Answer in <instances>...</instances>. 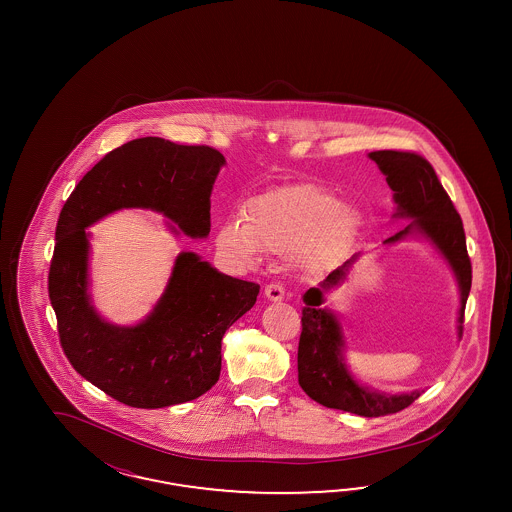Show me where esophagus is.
Returning <instances> with one entry per match:
<instances>
[{
    "label": "esophagus",
    "instance_id": "34e87169",
    "mask_svg": "<svg viewBox=\"0 0 512 512\" xmlns=\"http://www.w3.org/2000/svg\"><path fill=\"white\" fill-rule=\"evenodd\" d=\"M264 296L268 300H272V302H279V300L285 298V291H283V287L279 283H270V285L264 287Z\"/></svg>",
    "mask_w": 512,
    "mask_h": 512
}]
</instances>
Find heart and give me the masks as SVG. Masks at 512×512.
<instances>
[{"instance_id":"obj_1","label":"heart","mask_w":512,"mask_h":512,"mask_svg":"<svg viewBox=\"0 0 512 512\" xmlns=\"http://www.w3.org/2000/svg\"><path fill=\"white\" fill-rule=\"evenodd\" d=\"M355 227V214L325 187H283L246 204L244 223L227 221L217 248L240 263H255L261 251L295 253L304 246L336 249Z\"/></svg>"}]
</instances>
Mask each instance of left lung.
<instances>
[{
	"instance_id": "1",
	"label": "left lung",
	"mask_w": 512,
	"mask_h": 512,
	"mask_svg": "<svg viewBox=\"0 0 512 512\" xmlns=\"http://www.w3.org/2000/svg\"><path fill=\"white\" fill-rule=\"evenodd\" d=\"M370 159L387 176L394 191L398 219H413L400 233L383 244H396L409 234H420L449 263L460 289L458 336L464 332V311L471 291V261L465 248L462 217L456 212L447 191L441 186L434 167L415 152L379 150ZM360 253L326 276L319 287L306 291L302 308V334L298 343V383L302 390L330 409H341L360 417H385L409 407L420 396V390L407 394H385L362 387L347 370L343 358V332L336 313L321 308L325 293L347 278L349 268L357 263Z\"/></svg>"
}]
</instances>
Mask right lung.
Listing matches in <instances>:
<instances>
[{"mask_svg":"<svg viewBox=\"0 0 512 512\" xmlns=\"http://www.w3.org/2000/svg\"><path fill=\"white\" fill-rule=\"evenodd\" d=\"M223 165L225 157L210 146L135 139L86 172L63 204L48 274L63 353L86 381L125 405L159 409L214 387L223 334L253 308L261 287L182 251L152 313L139 325H110L88 293L86 229L116 210L148 208L171 219L172 233L206 238Z\"/></svg>","mask_w":512,"mask_h":512,"instance_id":"1","label":"right lung"}]
</instances>
